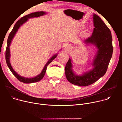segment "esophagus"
Returning a JSON list of instances; mask_svg holds the SVG:
<instances>
[{
	"label": "esophagus",
	"instance_id": "34e87169",
	"mask_svg": "<svg viewBox=\"0 0 122 122\" xmlns=\"http://www.w3.org/2000/svg\"><path fill=\"white\" fill-rule=\"evenodd\" d=\"M71 49V47L68 44H66L64 46V50L66 52H68Z\"/></svg>",
	"mask_w": 122,
	"mask_h": 122
}]
</instances>
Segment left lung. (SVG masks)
I'll return each instance as SVG.
<instances>
[{
  "label": "left lung",
  "instance_id": "1",
  "mask_svg": "<svg viewBox=\"0 0 122 122\" xmlns=\"http://www.w3.org/2000/svg\"><path fill=\"white\" fill-rule=\"evenodd\" d=\"M93 19L95 28L92 36L84 40L83 43L94 45L97 51L89 66L86 67L87 71L81 74H77L73 69V62L71 58H69L65 66V74L68 81L80 86L89 85L105 74L113 53L110 30L97 14H93ZM90 66L92 68L88 70Z\"/></svg>",
  "mask_w": 122,
  "mask_h": 122
}]
</instances>
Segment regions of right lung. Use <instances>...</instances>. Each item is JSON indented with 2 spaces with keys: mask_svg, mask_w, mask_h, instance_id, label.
I'll return each mask as SVG.
<instances>
[{
  "mask_svg": "<svg viewBox=\"0 0 122 122\" xmlns=\"http://www.w3.org/2000/svg\"><path fill=\"white\" fill-rule=\"evenodd\" d=\"M47 14V12L43 11H37V12H35L33 13H31L29 14H28L27 15H25V16L22 17L20 19V20H18L16 22V23L15 24L12 31L10 32V33L9 34V36L8 37V39L7 40V47L6 48V63L7 64L8 66L9 67V69H10V71L12 73V74L15 76V77L18 79L19 81L21 82H23L25 83H33V82H38L40 81H41L44 77L47 66L48 65L51 63L52 61H53L54 59H55L57 56L58 53H56L55 55H54L53 56H52L50 59L48 61L47 63L45 64V66H44L43 68L42 69V70L40 74L38 75L37 76L34 77H25L23 76H22L20 75L18 73H17L13 68L12 67L10 62V45L11 44V41L14 38L15 34L18 31L19 28L23 24H24L25 23H26L29 19L30 18H34V17H39L41 16H43L44 15H45ZM62 49L60 50H61Z\"/></svg>",
  "mask_w": 122,
  "mask_h": 122,
  "instance_id": "right-lung-1",
  "label": "right lung"
}]
</instances>
